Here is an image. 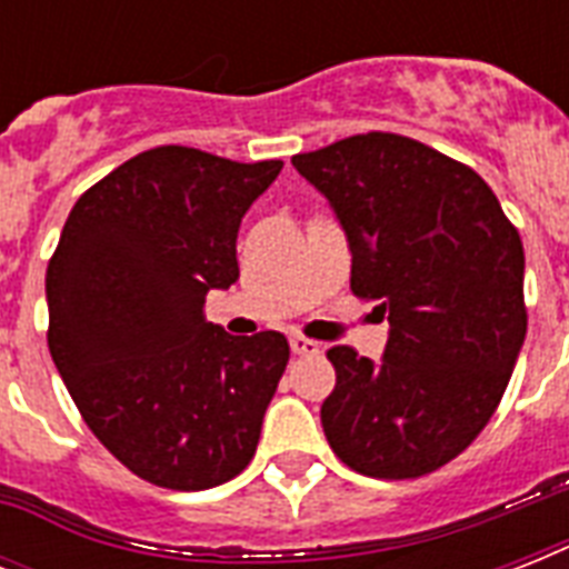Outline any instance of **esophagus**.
Here are the masks:
<instances>
[{
  "mask_svg": "<svg viewBox=\"0 0 569 569\" xmlns=\"http://www.w3.org/2000/svg\"><path fill=\"white\" fill-rule=\"evenodd\" d=\"M289 346H292V351L298 357H312V355H319V351H321V348L307 337H292V339H289Z\"/></svg>",
  "mask_w": 569,
  "mask_h": 569,
  "instance_id": "1",
  "label": "esophagus"
}]
</instances>
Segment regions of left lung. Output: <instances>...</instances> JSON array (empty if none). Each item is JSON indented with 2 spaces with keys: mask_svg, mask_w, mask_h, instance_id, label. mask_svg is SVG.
Wrapping results in <instances>:
<instances>
[{
  "mask_svg": "<svg viewBox=\"0 0 569 569\" xmlns=\"http://www.w3.org/2000/svg\"><path fill=\"white\" fill-rule=\"evenodd\" d=\"M292 164L346 230L351 292L389 321L380 363L328 351L325 437L360 476H428L485 431L520 357V232L472 168L396 132L342 138Z\"/></svg>",
  "mask_w": 569,
  "mask_h": 569,
  "instance_id": "obj_1",
  "label": "left lung"
}]
</instances>
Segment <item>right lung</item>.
<instances>
[{"label": "right lung", "mask_w": 569, "mask_h": 569, "mask_svg": "<svg viewBox=\"0 0 569 569\" xmlns=\"http://www.w3.org/2000/svg\"><path fill=\"white\" fill-rule=\"evenodd\" d=\"M280 168L153 147L67 214L47 268L49 355L93 437L150 485L209 490L257 451L289 342L230 337L203 303L239 280V223Z\"/></svg>", "instance_id": "1"}]
</instances>
